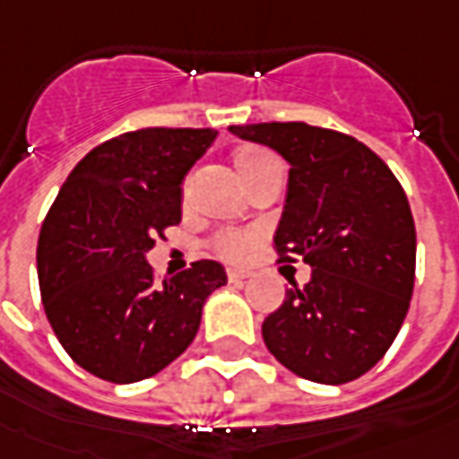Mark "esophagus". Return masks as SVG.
<instances>
[{"label":"esophagus","instance_id":"obj_1","mask_svg":"<svg viewBox=\"0 0 459 459\" xmlns=\"http://www.w3.org/2000/svg\"><path fill=\"white\" fill-rule=\"evenodd\" d=\"M249 277V272H242V270H230L227 272V280L232 284H239V282H245Z\"/></svg>","mask_w":459,"mask_h":459}]
</instances>
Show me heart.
<instances>
[{"instance_id": "b5f03b06", "label": "heart", "mask_w": 459, "mask_h": 459, "mask_svg": "<svg viewBox=\"0 0 459 459\" xmlns=\"http://www.w3.org/2000/svg\"><path fill=\"white\" fill-rule=\"evenodd\" d=\"M237 169L239 175H247L249 169L255 167H262L267 162H280L272 152L267 150H242L237 154ZM257 235L255 232H247V230H235V227H224L220 232H214L210 239L212 252L217 257H222L227 262H242L247 257V252L255 245Z\"/></svg>"}]
</instances>
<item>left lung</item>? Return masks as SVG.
<instances>
[{"instance_id": "obj_1", "label": "left lung", "mask_w": 459, "mask_h": 459, "mask_svg": "<svg viewBox=\"0 0 459 459\" xmlns=\"http://www.w3.org/2000/svg\"><path fill=\"white\" fill-rule=\"evenodd\" d=\"M290 164L280 262L312 267L262 322L277 362L322 385L362 377L394 342L415 287V220L397 177L350 134L305 122L232 125Z\"/></svg>"}]
</instances>
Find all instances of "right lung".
Wrapping results in <instances>:
<instances>
[{"mask_svg": "<svg viewBox=\"0 0 459 459\" xmlns=\"http://www.w3.org/2000/svg\"><path fill=\"white\" fill-rule=\"evenodd\" d=\"M214 129L147 127L107 139L66 177L39 232L47 320L79 368L115 385L147 380L187 350L207 297L227 284L199 260L162 282L147 252L182 220V182Z\"/></svg>", "mask_w": 459, "mask_h": 459, "instance_id": "1", "label": "right lung"}]
</instances>
